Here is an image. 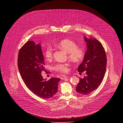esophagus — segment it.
I'll return each mask as SVG.
<instances>
[{
    "instance_id": "34e87169",
    "label": "esophagus",
    "mask_w": 123,
    "mask_h": 123,
    "mask_svg": "<svg viewBox=\"0 0 123 123\" xmlns=\"http://www.w3.org/2000/svg\"><path fill=\"white\" fill-rule=\"evenodd\" d=\"M66 78H67V76L66 75H62V76H61V80H63V79H65Z\"/></svg>"
}]
</instances>
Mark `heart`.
Returning <instances> with one entry per match:
<instances>
[{"label": "heart", "mask_w": 123, "mask_h": 123, "mask_svg": "<svg viewBox=\"0 0 123 123\" xmlns=\"http://www.w3.org/2000/svg\"><path fill=\"white\" fill-rule=\"evenodd\" d=\"M56 46L67 53L69 58L74 62L81 61L85 57L84 49L82 47L78 46L75 42L70 39L62 40L56 44ZM53 47L50 45H47L44 51V56L48 60L51 59L53 57ZM69 62H58L53 66V68L56 71L66 73L69 70Z\"/></svg>", "instance_id": "1"}]
</instances>
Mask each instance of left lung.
Masks as SVG:
<instances>
[{"instance_id":"obj_1","label":"left lung","mask_w":123,"mask_h":123,"mask_svg":"<svg viewBox=\"0 0 123 123\" xmlns=\"http://www.w3.org/2000/svg\"><path fill=\"white\" fill-rule=\"evenodd\" d=\"M84 38L87 43V50L78 70L80 73L85 71L86 75L80 79L76 91L86 95L97 89L101 83L105 74L107 61L105 49L98 40Z\"/></svg>"}]
</instances>
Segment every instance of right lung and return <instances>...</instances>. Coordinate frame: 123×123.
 I'll use <instances>...</instances> for the list:
<instances>
[{
    "instance_id": "obj_1",
    "label": "right lung",
    "mask_w": 123,
    "mask_h": 123,
    "mask_svg": "<svg viewBox=\"0 0 123 123\" xmlns=\"http://www.w3.org/2000/svg\"><path fill=\"white\" fill-rule=\"evenodd\" d=\"M18 65L20 75L26 87L36 96L48 99L56 94L61 79L52 78L48 81L42 76L44 57L40 43L27 42L20 49Z\"/></svg>"
}]
</instances>
